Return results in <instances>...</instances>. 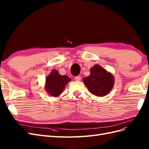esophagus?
Listing matches in <instances>:
<instances>
[{"instance_id":"obj_1","label":"esophagus","mask_w":149,"mask_h":149,"mask_svg":"<svg viewBox=\"0 0 149 149\" xmlns=\"http://www.w3.org/2000/svg\"><path fill=\"white\" fill-rule=\"evenodd\" d=\"M74 79L76 80V81H79L80 80H81V76H75V77H74Z\"/></svg>"}]
</instances>
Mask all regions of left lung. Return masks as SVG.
<instances>
[{
	"instance_id": "obj_1",
	"label": "left lung",
	"mask_w": 149,
	"mask_h": 149,
	"mask_svg": "<svg viewBox=\"0 0 149 149\" xmlns=\"http://www.w3.org/2000/svg\"><path fill=\"white\" fill-rule=\"evenodd\" d=\"M83 83L91 93L98 96L107 95L114 84L113 76L98 65L90 70V75L83 78Z\"/></svg>"
}]
</instances>
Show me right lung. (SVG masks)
Masks as SVG:
<instances>
[{"label":"right lung","instance_id":"1","mask_svg":"<svg viewBox=\"0 0 149 149\" xmlns=\"http://www.w3.org/2000/svg\"><path fill=\"white\" fill-rule=\"evenodd\" d=\"M71 78L66 75H60L57 70H53L46 79V90L50 95L58 96L63 91Z\"/></svg>","mask_w":149,"mask_h":149}]
</instances>
